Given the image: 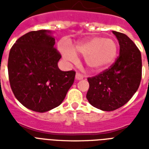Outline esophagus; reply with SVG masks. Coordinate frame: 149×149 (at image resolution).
Segmentation results:
<instances>
[{
  "instance_id": "34e87169",
  "label": "esophagus",
  "mask_w": 149,
  "mask_h": 149,
  "mask_svg": "<svg viewBox=\"0 0 149 149\" xmlns=\"http://www.w3.org/2000/svg\"><path fill=\"white\" fill-rule=\"evenodd\" d=\"M83 78H84L83 75H81L80 72H77L76 73V79L77 80H82Z\"/></svg>"
}]
</instances>
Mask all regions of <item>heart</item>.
Instances as JSON below:
<instances>
[{"label": "heart", "instance_id": "heart-1", "mask_svg": "<svg viewBox=\"0 0 149 149\" xmlns=\"http://www.w3.org/2000/svg\"><path fill=\"white\" fill-rule=\"evenodd\" d=\"M63 57L69 62H76V52L84 56L85 63L93 70H102L109 67L117 56L118 47L115 40L101 37H91L77 43L72 49L67 46L61 48Z\"/></svg>", "mask_w": 149, "mask_h": 149}]
</instances>
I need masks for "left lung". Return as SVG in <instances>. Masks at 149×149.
<instances>
[{
    "label": "left lung",
    "mask_w": 149,
    "mask_h": 149,
    "mask_svg": "<svg viewBox=\"0 0 149 149\" xmlns=\"http://www.w3.org/2000/svg\"><path fill=\"white\" fill-rule=\"evenodd\" d=\"M120 45V55L109 68L88 78L86 98L95 108L113 111L131 99L140 86L142 75L141 53L125 34L112 31Z\"/></svg>",
    "instance_id": "obj_1"
}]
</instances>
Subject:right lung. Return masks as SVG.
<instances>
[{
  "mask_svg": "<svg viewBox=\"0 0 149 149\" xmlns=\"http://www.w3.org/2000/svg\"><path fill=\"white\" fill-rule=\"evenodd\" d=\"M49 30L32 31L16 41L8 61L9 83L15 97L34 112L59 106L73 82L76 72L59 69L61 55Z\"/></svg>",
  "mask_w": 149,
  "mask_h": 149,
  "instance_id": "obj_1",
  "label": "right lung"
}]
</instances>
